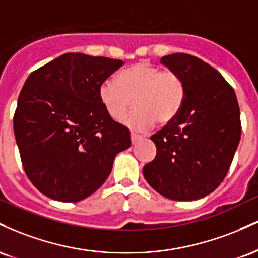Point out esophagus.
Returning <instances> with one entry per match:
<instances>
[{
	"mask_svg": "<svg viewBox=\"0 0 258 258\" xmlns=\"http://www.w3.org/2000/svg\"><path fill=\"white\" fill-rule=\"evenodd\" d=\"M141 139H143V137L142 136H138L136 135V133H131V143L132 146H135V144H137Z\"/></svg>",
	"mask_w": 258,
	"mask_h": 258,
	"instance_id": "1",
	"label": "esophagus"
}]
</instances>
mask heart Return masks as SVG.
Here are the masks:
<instances>
[{"label":"heart","mask_w":258,"mask_h":258,"mask_svg":"<svg viewBox=\"0 0 258 258\" xmlns=\"http://www.w3.org/2000/svg\"><path fill=\"white\" fill-rule=\"evenodd\" d=\"M98 96L105 111L112 120H123L133 131L150 130L158 120L167 123L179 114L184 104L185 86L178 74L161 70L148 61H138L117 73L116 80L108 79L100 84Z\"/></svg>","instance_id":"obj_1"}]
</instances>
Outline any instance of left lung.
<instances>
[{
  "instance_id": "1",
  "label": "left lung",
  "mask_w": 258,
  "mask_h": 258,
  "mask_svg": "<svg viewBox=\"0 0 258 258\" xmlns=\"http://www.w3.org/2000/svg\"><path fill=\"white\" fill-rule=\"evenodd\" d=\"M185 86L179 114L152 136L156 156L143 167L149 185L171 200L205 198L221 184L240 142L235 92L215 68L186 53L160 59Z\"/></svg>"
}]
</instances>
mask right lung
<instances>
[{
    "label": "right lung",
    "mask_w": 258,
    "mask_h": 258,
    "mask_svg": "<svg viewBox=\"0 0 258 258\" xmlns=\"http://www.w3.org/2000/svg\"><path fill=\"white\" fill-rule=\"evenodd\" d=\"M122 60L65 53L26 79L13 119L26 176L46 197L78 203L102 186L130 131L105 111L98 88Z\"/></svg>",
    "instance_id": "1"
}]
</instances>
